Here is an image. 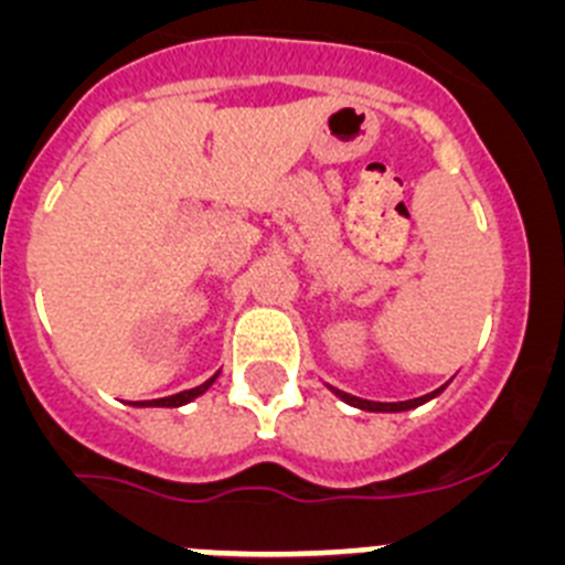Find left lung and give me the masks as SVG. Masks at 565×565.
<instances>
[{
  "label": "left lung",
  "instance_id": "8db88e82",
  "mask_svg": "<svg viewBox=\"0 0 565 565\" xmlns=\"http://www.w3.org/2000/svg\"><path fill=\"white\" fill-rule=\"evenodd\" d=\"M447 384H450V382H447ZM447 384H441L438 391L427 393V396L407 398V402H367V398H359V396H351V393L337 391V387H331V384H326V387L333 393V396L342 398V402L351 404V407H359V411H367V413H404V411H416V407H422V404H427V402H433V398H436V396H441V393L447 391Z\"/></svg>",
  "mask_w": 565,
  "mask_h": 565
}]
</instances>
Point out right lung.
<instances>
[{"instance_id":"right-lung-1","label":"right lung","mask_w":565,"mask_h":565,"mask_svg":"<svg viewBox=\"0 0 565 565\" xmlns=\"http://www.w3.org/2000/svg\"><path fill=\"white\" fill-rule=\"evenodd\" d=\"M217 376H221V371L214 373L212 379H206L203 384H198V387H192V391L174 393V396H167V398H152V402H132V407H183V404H189V402H194L198 396H203V393L212 387L214 379Z\"/></svg>"}]
</instances>
